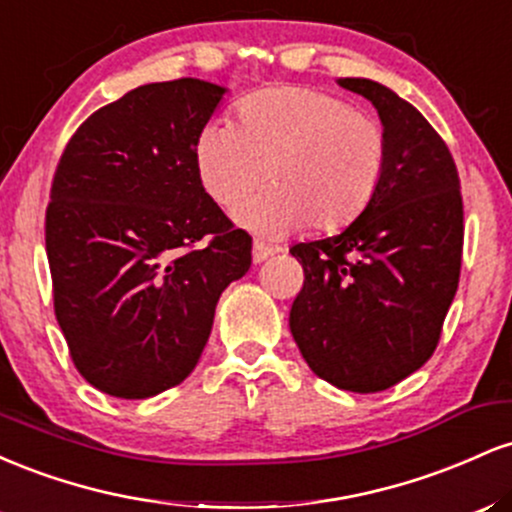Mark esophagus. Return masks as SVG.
<instances>
[{
	"instance_id": "1",
	"label": "esophagus",
	"mask_w": 512,
	"mask_h": 512,
	"mask_svg": "<svg viewBox=\"0 0 512 512\" xmlns=\"http://www.w3.org/2000/svg\"><path fill=\"white\" fill-rule=\"evenodd\" d=\"M276 252V248H272V245H264L260 243V240H255V245H252V262L260 264L267 260V257H272Z\"/></svg>"
}]
</instances>
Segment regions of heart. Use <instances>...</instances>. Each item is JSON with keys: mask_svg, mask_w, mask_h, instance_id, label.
<instances>
[{"mask_svg": "<svg viewBox=\"0 0 512 512\" xmlns=\"http://www.w3.org/2000/svg\"><path fill=\"white\" fill-rule=\"evenodd\" d=\"M238 122L211 120L195 139V173L223 211L264 180L269 190L238 221L262 236L310 226L332 233L373 202L387 166L385 129L327 93L276 86L238 103Z\"/></svg>", "mask_w": 512, "mask_h": 512, "instance_id": "1", "label": "heart"}]
</instances>
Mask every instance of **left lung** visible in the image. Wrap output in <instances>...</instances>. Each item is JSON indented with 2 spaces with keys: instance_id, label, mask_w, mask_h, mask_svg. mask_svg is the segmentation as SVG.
<instances>
[{
  "instance_id": "8db88e82",
  "label": "left lung",
  "mask_w": 512,
  "mask_h": 512,
  "mask_svg": "<svg viewBox=\"0 0 512 512\" xmlns=\"http://www.w3.org/2000/svg\"><path fill=\"white\" fill-rule=\"evenodd\" d=\"M368 98L387 137L373 202L339 236L298 243L303 289L289 325L317 378L380 392L436 351L462 267L464 211L455 161L414 105L370 79H339Z\"/></svg>"
}]
</instances>
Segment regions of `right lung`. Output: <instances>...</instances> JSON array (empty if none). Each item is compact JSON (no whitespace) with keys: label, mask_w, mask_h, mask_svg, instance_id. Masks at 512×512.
Instances as JSON below:
<instances>
[{"label":"right lung","mask_w":512,"mask_h":512,"mask_svg":"<svg viewBox=\"0 0 512 512\" xmlns=\"http://www.w3.org/2000/svg\"><path fill=\"white\" fill-rule=\"evenodd\" d=\"M226 88L146 84L74 132L52 178L45 248L76 370L120 399L154 397L197 366L219 296L252 238L204 195L195 139Z\"/></svg>","instance_id":"1"}]
</instances>
